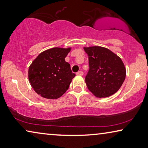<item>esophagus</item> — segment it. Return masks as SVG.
Here are the masks:
<instances>
[{
  "instance_id": "1",
  "label": "esophagus",
  "mask_w": 148,
  "mask_h": 148,
  "mask_svg": "<svg viewBox=\"0 0 148 148\" xmlns=\"http://www.w3.org/2000/svg\"><path fill=\"white\" fill-rule=\"evenodd\" d=\"M76 75H78V76H82L83 75V72L82 71H78V72L76 73Z\"/></svg>"
}]
</instances>
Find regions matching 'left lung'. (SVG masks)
<instances>
[{
	"label": "left lung",
	"mask_w": 148,
	"mask_h": 148,
	"mask_svg": "<svg viewBox=\"0 0 148 148\" xmlns=\"http://www.w3.org/2000/svg\"><path fill=\"white\" fill-rule=\"evenodd\" d=\"M88 54L89 70L85 77L88 90L98 98L115 94L122 86L126 71L120 57L101 46L84 48Z\"/></svg>",
	"instance_id": "8db88e82"
}]
</instances>
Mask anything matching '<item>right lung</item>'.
<instances>
[{"label": "right lung", "mask_w": 148, "mask_h": 148, "mask_svg": "<svg viewBox=\"0 0 148 148\" xmlns=\"http://www.w3.org/2000/svg\"><path fill=\"white\" fill-rule=\"evenodd\" d=\"M71 48H53L40 53L28 69L30 85L37 94L47 99H57L68 89L72 78L70 64L65 58Z\"/></svg>", "instance_id": "obj_1"}]
</instances>
